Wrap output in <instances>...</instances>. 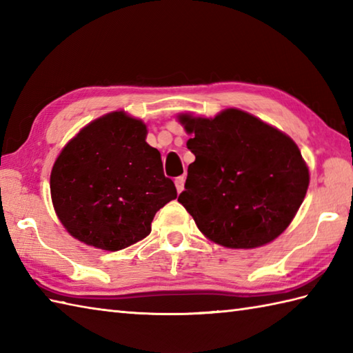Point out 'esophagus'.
Masks as SVG:
<instances>
[{
  "label": "esophagus",
  "mask_w": 353,
  "mask_h": 353,
  "mask_svg": "<svg viewBox=\"0 0 353 353\" xmlns=\"http://www.w3.org/2000/svg\"><path fill=\"white\" fill-rule=\"evenodd\" d=\"M174 185H176V188H177V192L181 194L183 191V188H185V179L183 177H177L176 181H174Z\"/></svg>",
  "instance_id": "obj_1"
}]
</instances>
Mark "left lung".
Instances as JSON below:
<instances>
[{
	"mask_svg": "<svg viewBox=\"0 0 353 353\" xmlns=\"http://www.w3.org/2000/svg\"><path fill=\"white\" fill-rule=\"evenodd\" d=\"M196 156L177 201L201 234L229 249L261 247L290 226L305 199L310 171L287 134L247 112L215 118L179 115Z\"/></svg>",
	"mask_w": 353,
	"mask_h": 353,
	"instance_id": "1",
	"label": "left lung"
}]
</instances>
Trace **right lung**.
I'll use <instances>...</instances> for the list:
<instances>
[{
	"label": "right lung",
	"mask_w": 353,
	"mask_h": 353,
	"mask_svg": "<svg viewBox=\"0 0 353 353\" xmlns=\"http://www.w3.org/2000/svg\"><path fill=\"white\" fill-rule=\"evenodd\" d=\"M147 127L123 110L83 127L51 170L59 220L79 241L117 252L144 239L156 212L177 197Z\"/></svg>",
	"instance_id": "right-lung-1"
}]
</instances>
